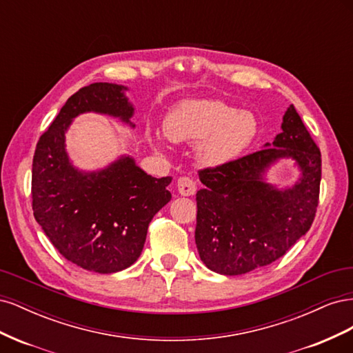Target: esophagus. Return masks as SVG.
<instances>
[{"mask_svg":"<svg viewBox=\"0 0 353 353\" xmlns=\"http://www.w3.org/2000/svg\"><path fill=\"white\" fill-rule=\"evenodd\" d=\"M176 187H178V193L181 196H193L196 193V183L188 176L179 178Z\"/></svg>","mask_w":353,"mask_h":353,"instance_id":"esophagus-1","label":"esophagus"}]
</instances>
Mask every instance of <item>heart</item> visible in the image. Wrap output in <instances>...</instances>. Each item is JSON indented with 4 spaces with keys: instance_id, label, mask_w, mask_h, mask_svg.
Returning <instances> with one entry per match:
<instances>
[{
    "instance_id": "heart-1",
    "label": "heart",
    "mask_w": 353,
    "mask_h": 353,
    "mask_svg": "<svg viewBox=\"0 0 353 353\" xmlns=\"http://www.w3.org/2000/svg\"><path fill=\"white\" fill-rule=\"evenodd\" d=\"M165 135L174 143H199L197 157L206 166H222L241 156L258 135L253 113L218 100H187L170 109L163 121ZM150 141L163 147L165 138Z\"/></svg>"
}]
</instances>
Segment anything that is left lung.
<instances>
[{
  "label": "left lung",
  "instance_id": "8db88e82",
  "mask_svg": "<svg viewBox=\"0 0 353 353\" xmlns=\"http://www.w3.org/2000/svg\"><path fill=\"white\" fill-rule=\"evenodd\" d=\"M280 132L262 150L199 172L196 244L210 271L241 275L270 265L311 228L321 183V153L292 104ZM281 158L301 176L279 189L264 175Z\"/></svg>",
  "mask_w": 353,
  "mask_h": 353
}]
</instances>
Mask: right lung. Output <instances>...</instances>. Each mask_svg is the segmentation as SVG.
Instances as JSON below:
<instances>
[{"label":"right lung","mask_w":353,"mask_h":353,"mask_svg":"<svg viewBox=\"0 0 353 353\" xmlns=\"http://www.w3.org/2000/svg\"><path fill=\"white\" fill-rule=\"evenodd\" d=\"M123 85L95 82L63 105L41 135L32 163V209L52 245L81 268L113 274L143 252L148 223L170 201L172 178L147 175L131 156L99 170L73 166L66 132L77 116L100 113L131 122L134 105Z\"/></svg>","instance_id":"right-lung-1"}]
</instances>
